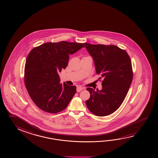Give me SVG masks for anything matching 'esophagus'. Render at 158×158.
Segmentation results:
<instances>
[{
	"instance_id": "obj_1",
	"label": "esophagus",
	"mask_w": 158,
	"mask_h": 158,
	"mask_svg": "<svg viewBox=\"0 0 158 158\" xmlns=\"http://www.w3.org/2000/svg\"><path fill=\"white\" fill-rule=\"evenodd\" d=\"M83 89V88H82L81 86H77V92H80Z\"/></svg>"
}]
</instances>
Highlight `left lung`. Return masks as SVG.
Masks as SVG:
<instances>
[{
  "label": "left lung",
  "mask_w": 158,
  "mask_h": 158,
  "mask_svg": "<svg viewBox=\"0 0 158 158\" xmlns=\"http://www.w3.org/2000/svg\"><path fill=\"white\" fill-rule=\"evenodd\" d=\"M84 44L93 58L97 74L101 76L99 79H103L101 90L87 88L90 96L86 107L96 116H106L120 107L128 93L133 78L131 59L115 45Z\"/></svg>",
  "instance_id": "8db88e82"
}]
</instances>
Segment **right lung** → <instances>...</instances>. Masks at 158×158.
<instances>
[{"label": "right lung", "mask_w": 158, "mask_h": 158, "mask_svg": "<svg viewBox=\"0 0 158 158\" xmlns=\"http://www.w3.org/2000/svg\"><path fill=\"white\" fill-rule=\"evenodd\" d=\"M84 45L81 43L47 42L33 48L24 67V84L31 98L42 110L57 113L64 110L76 93V86L60 83L58 73L66 68L69 54Z\"/></svg>", "instance_id": "right-lung-1"}]
</instances>
